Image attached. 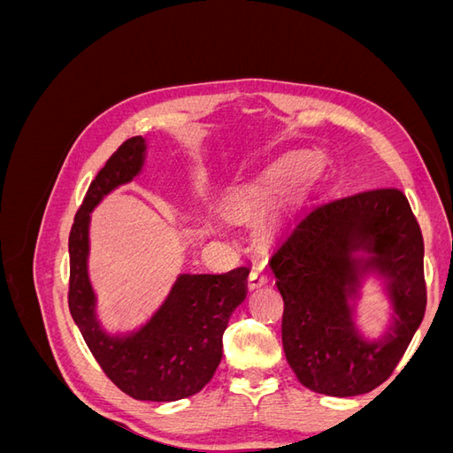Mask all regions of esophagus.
Returning a JSON list of instances; mask_svg holds the SVG:
<instances>
[{
    "label": "esophagus",
    "instance_id": "34e87169",
    "mask_svg": "<svg viewBox=\"0 0 453 453\" xmlns=\"http://www.w3.org/2000/svg\"><path fill=\"white\" fill-rule=\"evenodd\" d=\"M266 281H268V276H266V272L263 270V266H253L251 272H250V278H248L250 289H257V287L265 285Z\"/></svg>",
    "mask_w": 453,
    "mask_h": 453
}]
</instances>
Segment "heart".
<instances>
[{"label": "heart", "instance_id": "obj_1", "mask_svg": "<svg viewBox=\"0 0 453 453\" xmlns=\"http://www.w3.org/2000/svg\"><path fill=\"white\" fill-rule=\"evenodd\" d=\"M310 173H311V168L303 155H298V153L287 155L273 164V166H270L263 183L251 190L250 198H258V196H266V195L276 193V190H280L287 185L303 181L304 177H308Z\"/></svg>", "mask_w": 453, "mask_h": 453}]
</instances>
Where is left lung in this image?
I'll list each match as a JSON object with an SVG mask.
<instances>
[{
  "label": "left lung",
  "instance_id": "8db88e82",
  "mask_svg": "<svg viewBox=\"0 0 453 453\" xmlns=\"http://www.w3.org/2000/svg\"><path fill=\"white\" fill-rule=\"evenodd\" d=\"M390 276L395 326L380 342L352 328L347 295L357 280L350 253ZM270 268L283 296L281 340L298 381L315 393L353 396L376 389L399 365L425 315L423 236L416 215L393 187L311 205L276 245Z\"/></svg>",
  "mask_w": 453,
  "mask_h": 453
}]
</instances>
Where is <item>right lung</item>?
I'll use <instances>...</instances> for the list:
<instances>
[{
	"instance_id": "add662e5",
	"label": "right lung",
	"mask_w": 453,
	"mask_h": 453,
	"mask_svg": "<svg viewBox=\"0 0 453 453\" xmlns=\"http://www.w3.org/2000/svg\"><path fill=\"white\" fill-rule=\"evenodd\" d=\"M142 135L122 143L96 173L70 230L72 318L90 353L115 386L138 401L168 403L198 393L223 357V333L248 295L250 266L225 273H181L166 303L130 336H107L94 318L87 276L90 211L109 190L128 183L143 166Z\"/></svg>"
}]
</instances>
